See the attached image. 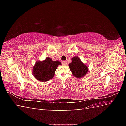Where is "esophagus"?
<instances>
[{"label":"esophagus","instance_id":"esophagus-1","mask_svg":"<svg viewBox=\"0 0 126 126\" xmlns=\"http://www.w3.org/2000/svg\"><path fill=\"white\" fill-rule=\"evenodd\" d=\"M67 62L66 61H63L62 62V64H63V65H66V64H67Z\"/></svg>","mask_w":126,"mask_h":126}]
</instances>
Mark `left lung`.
Instances as JSON below:
<instances>
[{"mask_svg": "<svg viewBox=\"0 0 126 126\" xmlns=\"http://www.w3.org/2000/svg\"><path fill=\"white\" fill-rule=\"evenodd\" d=\"M72 62L69 64V67L72 75L77 78H80L86 75L88 67L82 63L80 59L77 56L71 59Z\"/></svg>", "mask_w": 126, "mask_h": 126, "instance_id": "obj_1", "label": "left lung"}]
</instances>
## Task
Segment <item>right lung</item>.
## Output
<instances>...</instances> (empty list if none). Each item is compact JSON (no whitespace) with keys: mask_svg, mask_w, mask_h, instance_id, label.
<instances>
[{"mask_svg":"<svg viewBox=\"0 0 126 126\" xmlns=\"http://www.w3.org/2000/svg\"><path fill=\"white\" fill-rule=\"evenodd\" d=\"M59 64V61H52L49 57L42 62H37L33 67L32 74L39 81H47L54 77L55 72Z\"/></svg>","mask_w":126,"mask_h":126,"instance_id":"right-lung-1","label":"right lung"}]
</instances>
